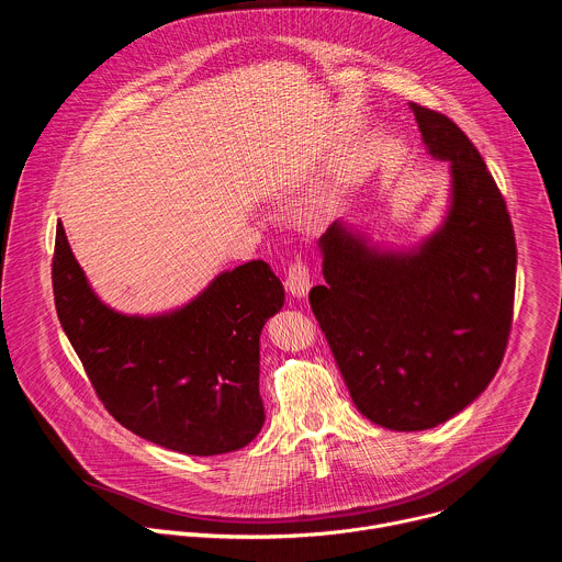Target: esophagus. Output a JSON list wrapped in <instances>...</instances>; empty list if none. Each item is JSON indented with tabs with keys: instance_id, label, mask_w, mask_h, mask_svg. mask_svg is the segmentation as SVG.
Listing matches in <instances>:
<instances>
[{
	"instance_id": "esophagus-1",
	"label": "esophagus",
	"mask_w": 562,
	"mask_h": 562,
	"mask_svg": "<svg viewBox=\"0 0 562 562\" xmlns=\"http://www.w3.org/2000/svg\"><path fill=\"white\" fill-rule=\"evenodd\" d=\"M284 286L291 295L295 297H302L306 295V291L311 289V271H308V265L300 258H295L289 269H286V276H284Z\"/></svg>"
}]
</instances>
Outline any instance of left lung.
Segmentation results:
<instances>
[{
    "instance_id": "obj_1",
    "label": "left lung",
    "mask_w": 562,
    "mask_h": 562,
    "mask_svg": "<svg viewBox=\"0 0 562 562\" xmlns=\"http://www.w3.org/2000/svg\"><path fill=\"white\" fill-rule=\"evenodd\" d=\"M409 106L451 165L445 224L418 251L386 254L334 222L319 237L327 284L308 293L353 405L393 431L431 429L487 389L516 289L514 226L485 159L447 115Z\"/></svg>"
}]
</instances>
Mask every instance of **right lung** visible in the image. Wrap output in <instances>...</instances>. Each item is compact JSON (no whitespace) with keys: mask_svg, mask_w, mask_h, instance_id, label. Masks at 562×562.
<instances>
[{"mask_svg":"<svg viewBox=\"0 0 562 562\" xmlns=\"http://www.w3.org/2000/svg\"><path fill=\"white\" fill-rule=\"evenodd\" d=\"M53 293L61 329L122 427L189 456L243 449L260 434V334L284 304L267 262L220 273L178 311L124 315L93 293L57 224Z\"/></svg>","mask_w":562,"mask_h":562,"instance_id":"right-lung-1","label":"right lung"}]
</instances>
